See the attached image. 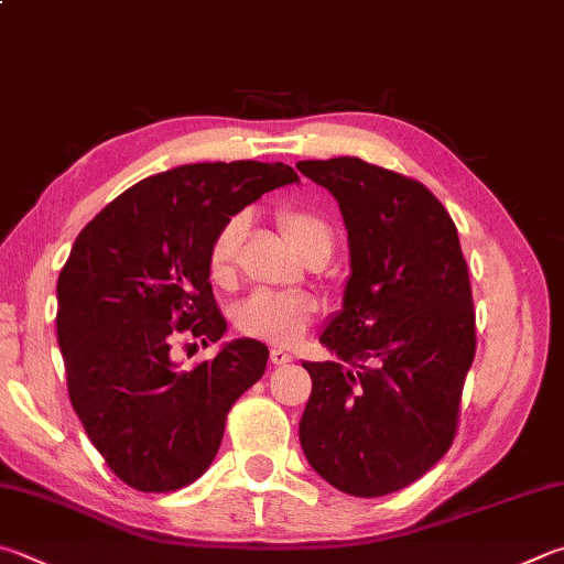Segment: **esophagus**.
I'll return each instance as SVG.
<instances>
[{"label": "esophagus", "instance_id": "34e87169", "mask_svg": "<svg viewBox=\"0 0 564 564\" xmlns=\"http://www.w3.org/2000/svg\"><path fill=\"white\" fill-rule=\"evenodd\" d=\"M293 360V357L289 355V352H285V350H275V347H273V350H271V362L275 365V367H281V365H289Z\"/></svg>", "mask_w": 564, "mask_h": 564}]
</instances>
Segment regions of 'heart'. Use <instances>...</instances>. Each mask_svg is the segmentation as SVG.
I'll list each match as a JSON object with an SVG mask.
<instances>
[{
  "instance_id": "b5f03b06",
  "label": "heart",
  "mask_w": 564,
  "mask_h": 564,
  "mask_svg": "<svg viewBox=\"0 0 564 564\" xmlns=\"http://www.w3.org/2000/svg\"><path fill=\"white\" fill-rule=\"evenodd\" d=\"M279 229L285 241L301 256L308 253L317 243L333 247V227L321 212L311 207H283L275 214ZM249 231V214L237 212L219 224L207 249L209 279L219 289H229L237 279V263L241 243ZM321 311L311 293H281L256 291L247 301L234 308V325L247 337H256L269 345L291 347L301 340Z\"/></svg>"
}]
</instances>
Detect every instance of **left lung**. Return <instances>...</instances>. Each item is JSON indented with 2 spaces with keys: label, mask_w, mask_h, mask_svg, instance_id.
<instances>
[{
  "label": "left lung",
  "mask_w": 564,
  "mask_h": 564,
  "mask_svg": "<svg viewBox=\"0 0 564 564\" xmlns=\"http://www.w3.org/2000/svg\"><path fill=\"white\" fill-rule=\"evenodd\" d=\"M340 204L352 275L321 335L337 362H303L301 446L327 484L380 498L454 444L476 355V311L454 219L422 182L360 158L303 160Z\"/></svg>",
  "instance_id": "left-lung-1"
}]
</instances>
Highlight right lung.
<instances>
[{
    "label": "right lung",
    "instance_id": "add662e5",
    "mask_svg": "<svg viewBox=\"0 0 564 564\" xmlns=\"http://www.w3.org/2000/svg\"><path fill=\"white\" fill-rule=\"evenodd\" d=\"M299 182L283 162H199L132 184L78 234L58 275L56 333L68 397L94 446L142 494L189 486L219 452L234 402L263 377L269 347L234 340L194 370L180 337L217 343L207 249L219 224Z\"/></svg>",
    "mask_w": 564,
    "mask_h": 564
}]
</instances>
